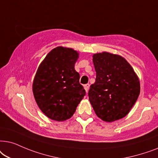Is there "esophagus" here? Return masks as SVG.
Masks as SVG:
<instances>
[{
	"mask_svg": "<svg viewBox=\"0 0 158 158\" xmlns=\"http://www.w3.org/2000/svg\"><path fill=\"white\" fill-rule=\"evenodd\" d=\"M84 87H85V89L86 90V92H88V90L89 89V84H87V85H84Z\"/></svg>",
	"mask_w": 158,
	"mask_h": 158,
	"instance_id": "1",
	"label": "esophagus"
}]
</instances>
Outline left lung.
I'll list each match as a JSON object with an SVG mask.
<instances>
[{
  "label": "left lung",
  "mask_w": 158,
  "mask_h": 158,
  "mask_svg": "<svg viewBox=\"0 0 158 158\" xmlns=\"http://www.w3.org/2000/svg\"><path fill=\"white\" fill-rule=\"evenodd\" d=\"M92 60L96 79L88 96L96 115L106 122L125 117L140 92L133 68L124 58L108 52L94 54Z\"/></svg>",
  "instance_id": "obj_1"
}]
</instances>
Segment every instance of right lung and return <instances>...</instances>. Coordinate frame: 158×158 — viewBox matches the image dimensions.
I'll return each instance as SVG.
<instances>
[{
	"instance_id": "add662e5",
	"label": "right lung",
	"mask_w": 158,
	"mask_h": 158,
	"mask_svg": "<svg viewBox=\"0 0 158 158\" xmlns=\"http://www.w3.org/2000/svg\"><path fill=\"white\" fill-rule=\"evenodd\" d=\"M79 53L72 48L57 47L43 60L33 81L32 91L37 106L49 118H70L86 94L74 69Z\"/></svg>"
}]
</instances>
